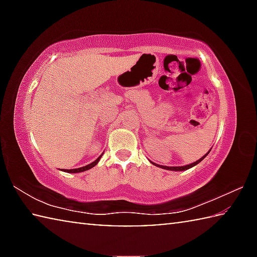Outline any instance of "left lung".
<instances>
[{
    "label": "left lung",
    "mask_w": 257,
    "mask_h": 257,
    "mask_svg": "<svg viewBox=\"0 0 257 257\" xmlns=\"http://www.w3.org/2000/svg\"><path fill=\"white\" fill-rule=\"evenodd\" d=\"M211 151V150H210ZM210 151H208L207 152V153L205 154V155H204V156H202V158L201 159H199V160H197L196 161V162H194V163H190V164H187V165H184V167H167V165H160V164H156V163H153V162H152V163H153L154 165H158V167L159 168H162V169H165V170H170V171H185V170H188V169H190V168H193V167H195V165H196V164H198L199 162H201V161L202 160H204V159H205L206 158V155L208 154V153H210Z\"/></svg>",
    "instance_id": "left-lung-1"
}]
</instances>
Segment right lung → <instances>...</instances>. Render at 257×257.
Instances as JSON below:
<instances>
[{
  "mask_svg": "<svg viewBox=\"0 0 257 257\" xmlns=\"http://www.w3.org/2000/svg\"><path fill=\"white\" fill-rule=\"evenodd\" d=\"M102 155H103V154L99 155L98 158L94 161V162H92L90 164H87V165H85V167H81V168H78V169H63V171H64V172H68V173H79V172H84V171H86V170H89V169L94 168L95 165H96V164L98 163V161L101 160Z\"/></svg>",
  "mask_w": 257,
  "mask_h": 257,
  "instance_id": "right-lung-1",
  "label": "right lung"
}]
</instances>
